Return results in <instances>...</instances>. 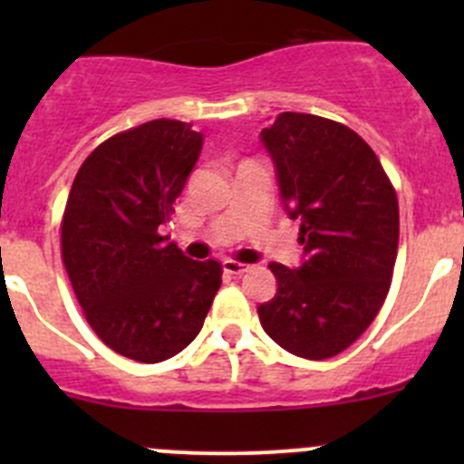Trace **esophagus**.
<instances>
[{"mask_svg":"<svg viewBox=\"0 0 464 464\" xmlns=\"http://www.w3.org/2000/svg\"><path fill=\"white\" fill-rule=\"evenodd\" d=\"M222 269L231 276H240L249 269V265H245V262H237V260H224Z\"/></svg>","mask_w":464,"mask_h":464,"instance_id":"obj_1","label":"esophagus"}]
</instances>
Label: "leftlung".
Returning a JSON list of instances; mask_svg holds the SVG:
<instances>
[{
  "mask_svg": "<svg viewBox=\"0 0 464 464\" xmlns=\"http://www.w3.org/2000/svg\"><path fill=\"white\" fill-rule=\"evenodd\" d=\"M260 139L303 245L298 269L269 265L278 292L258 307L260 323L287 353L330 359L386 301L400 240L395 188L371 145L336 121L283 111Z\"/></svg>",
  "mask_w": 464,
  "mask_h": 464,
  "instance_id": "obj_1",
  "label": "left lung"
}]
</instances>
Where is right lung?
I'll return each instance as SVG.
<instances>
[{
	"label": "right lung",
	"mask_w": 464,
	"mask_h": 464,
	"mask_svg": "<svg viewBox=\"0 0 464 464\" xmlns=\"http://www.w3.org/2000/svg\"><path fill=\"white\" fill-rule=\"evenodd\" d=\"M190 123L148 121L85 159L63 218V262L98 339L141 363L175 357L202 330L222 285L159 236L202 152Z\"/></svg>",
	"instance_id": "1"
}]
</instances>
